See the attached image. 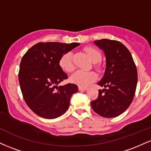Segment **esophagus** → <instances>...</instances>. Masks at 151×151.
<instances>
[{"mask_svg": "<svg viewBox=\"0 0 151 151\" xmlns=\"http://www.w3.org/2000/svg\"><path fill=\"white\" fill-rule=\"evenodd\" d=\"M87 89L86 87H84V86H79V90L80 91H85V90Z\"/></svg>", "mask_w": 151, "mask_h": 151, "instance_id": "esophagus-1", "label": "esophagus"}]
</instances>
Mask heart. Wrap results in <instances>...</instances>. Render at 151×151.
<instances>
[{
	"label": "heart",
	"mask_w": 151,
	"mask_h": 151,
	"mask_svg": "<svg viewBox=\"0 0 151 151\" xmlns=\"http://www.w3.org/2000/svg\"><path fill=\"white\" fill-rule=\"evenodd\" d=\"M84 52L88 55L91 62L95 63L94 67L97 70L101 69V65L99 62L101 60V53L99 50L91 46H87L84 48ZM59 65L61 69L67 73H71L74 70V64L73 62V54L72 52H67L60 57L59 60ZM97 79V75L94 72H84V71L79 70L71 76V81L74 84H77L79 86H88L91 83L95 81Z\"/></svg>",
	"instance_id": "heart-1"
}]
</instances>
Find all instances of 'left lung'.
<instances>
[{
    "label": "left lung",
    "instance_id": "obj_1",
    "mask_svg": "<svg viewBox=\"0 0 151 151\" xmlns=\"http://www.w3.org/2000/svg\"><path fill=\"white\" fill-rule=\"evenodd\" d=\"M94 44L104 52L106 67L98 83L104 89L99 90L91 108L101 116L116 117L129 108L134 97L138 81L136 64L129 50L119 41L102 39Z\"/></svg>",
    "mask_w": 151,
    "mask_h": 151
}]
</instances>
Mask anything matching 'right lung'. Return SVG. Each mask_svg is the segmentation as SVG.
<instances>
[{
	"mask_svg": "<svg viewBox=\"0 0 151 151\" xmlns=\"http://www.w3.org/2000/svg\"><path fill=\"white\" fill-rule=\"evenodd\" d=\"M80 43L38 42L26 52L20 64L18 79L26 104L35 114L52 119L65 114L70 106L72 94L77 92L76 84L68 83L67 74L59 65L63 54Z\"/></svg>",
	"mask_w": 151,
	"mask_h": 151,
	"instance_id": "1",
	"label": "right lung"
}]
</instances>
